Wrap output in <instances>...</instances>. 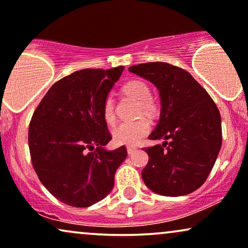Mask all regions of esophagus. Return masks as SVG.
I'll return each instance as SVG.
<instances>
[{"mask_svg":"<svg viewBox=\"0 0 248 248\" xmlns=\"http://www.w3.org/2000/svg\"><path fill=\"white\" fill-rule=\"evenodd\" d=\"M136 147H135V146H128L127 147V152H128V155H133V153L135 152V151H136Z\"/></svg>","mask_w":248,"mask_h":248,"instance_id":"esophagus-1","label":"esophagus"}]
</instances>
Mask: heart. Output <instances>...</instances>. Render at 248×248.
<instances>
[{
    "label": "heart",
    "instance_id": "heart-1",
    "mask_svg": "<svg viewBox=\"0 0 248 248\" xmlns=\"http://www.w3.org/2000/svg\"><path fill=\"white\" fill-rule=\"evenodd\" d=\"M122 92L131 98L140 102V113L152 115L155 113V102L151 98V90L143 81L130 80L122 86ZM102 113L104 120L108 124H114L115 112L114 102L111 97H108L103 103ZM151 130V124L146 118H140L139 120L122 122L113 129V140L120 145L133 146L139 144Z\"/></svg>",
    "mask_w": 248,
    "mask_h": 248
}]
</instances>
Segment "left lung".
Instances as JSON below:
<instances>
[{
  "instance_id": "left-lung-1",
  "label": "left lung",
  "mask_w": 248,
  "mask_h": 248,
  "mask_svg": "<svg viewBox=\"0 0 248 248\" xmlns=\"http://www.w3.org/2000/svg\"><path fill=\"white\" fill-rule=\"evenodd\" d=\"M129 71L159 90L160 119L150 140H165L144 147L149 162L142 170L145 186L167 197L189 194L205 183L222 145L217 106L189 72L168 62L134 65Z\"/></svg>"
}]
</instances>
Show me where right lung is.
<instances>
[{"label":"right lung","instance_id":"right-lung-1","mask_svg":"<svg viewBox=\"0 0 248 248\" xmlns=\"http://www.w3.org/2000/svg\"><path fill=\"white\" fill-rule=\"evenodd\" d=\"M124 66L77 71L52 84L34 111L28 146L41 183L59 202L89 207L104 199L127 156L126 146L108 151L112 140L103 103Z\"/></svg>","mask_w":248,"mask_h":248}]
</instances>
